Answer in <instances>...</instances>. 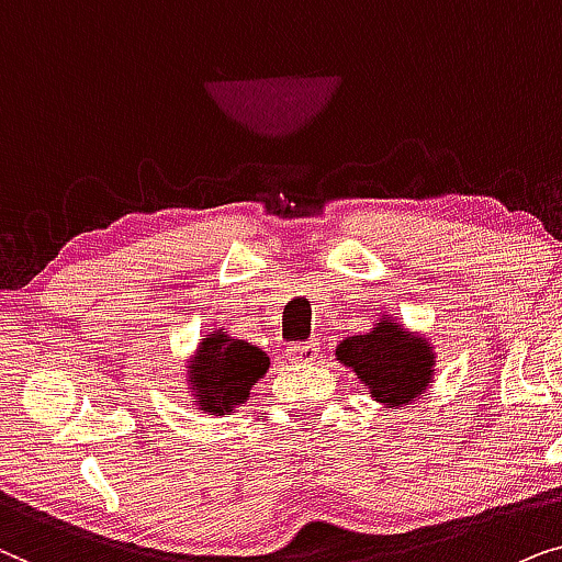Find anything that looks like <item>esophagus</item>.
<instances>
[{"label": "esophagus", "mask_w": 562, "mask_h": 562, "mask_svg": "<svg viewBox=\"0 0 562 562\" xmlns=\"http://www.w3.org/2000/svg\"><path fill=\"white\" fill-rule=\"evenodd\" d=\"M321 347L316 341H305V344H290L288 355L295 359V362H313L318 357Z\"/></svg>", "instance_id": "34e87169"}]
</instances>
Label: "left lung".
I'll use <instances>...</instances> for the list:
<instances>
[{
	"mask_svg": "<svg viewBox=\"0 0 562 562\" xmlns=\"http://www.w3.org/2000/svg\"><path fill=\"white\" fill-rule=\"evenodd\" d=\"M334 355L383 408H408L422 398L437 368L434 344L395 316H380L368 334L347 336Z\"/></svg>",
	"mask_w": 562,
	"mask_h": 562,
	"instance_id": "1",
	"label": "left lung"
}]
</instances>
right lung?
Masks as SVG:
<instances>
[{"label": "right lung", "mask_w": 562, "mask_h": 562, "mask_svg": "<svg viewBox=\"0 0 562 562\" xmlns=\"http://www.w3.org/2000/svg\"><path fill=\"white\" fill-rule=\"evenodd\" d=\"M269 357L226 328H211L187 359V393L207 416H226L249 401L251 387L267 375Z\"/></svg>", "instance_id": "right-lung-1"}]
</instances>
